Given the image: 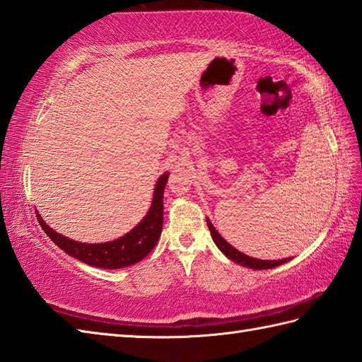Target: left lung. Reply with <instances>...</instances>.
I'll list each match as a JSON object with an SVG mask.
<instances>
[{"label": "left lung", "mask_w": 362, "mask_h": 362, "mask_svg": "<svg viewBox=\"0 0 362 362\" xmlns=\"http://www.w3.org/2000/svg\"><path fill=\"white\" fill-rule=\"evenodd\" d=\"M206 226H209L210 228V233H211V238L214 244L218 245V249L224 253V255L228 258L235 261V263L241 264L244 267H250V269H255V271H263V269H272V267H276L280 264H284L288 263V261L291 258H284V259H258V258H253V257H249L245 255V253L240 252L238 249H235L232 244H228L224 238L221 236V233L218 232L216 228L213 227V224L210 222V219L206 218Z\"/></svg>", "instance_id": "8db88e82"}]
</instances>
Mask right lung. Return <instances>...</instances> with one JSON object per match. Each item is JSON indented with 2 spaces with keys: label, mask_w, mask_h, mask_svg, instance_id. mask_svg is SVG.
<instances>
[{
  "label": "right lung",
  "mask_w": 362,
  "mask_h": 362,
  "mask_svg": "<svg viewBox=\"0 0 362 362\" xmlns=\"http://www.w3.org/2000/svg\"><path fill=\"white\" fill-rule=\"evenodd\" d=\"M169 173L161 174L153 188V197L149 211L138 224L124 236L109 243L86 244L70 240L46 224L40 214L37 213L38 224L45 230L52 243L59 245L68 255L82 261V263L103 267V269H121L132 266L141 261L156 247V244L163 227V191L166 187Z\"/></svg>",
  "instance_id": "obj_1"
}]
</instances>
